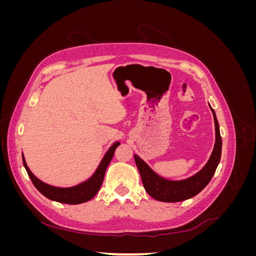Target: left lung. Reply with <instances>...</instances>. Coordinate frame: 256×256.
<instances>
[{
    "label": "left lung",
    "mask_w": 256,
    "mask_h": 256,
    "mask_svg": "<svg viewBox=\"0 0 256 256\" xmlns=\"http://www.w3.org/2000/svg\"><path fill=\"white\" fill-rule=\"evenodd\" d=\"M209 108L214 115L216 141L206 164L194 175L184 178V180H168L154 172L141 157L134 154V161L140 172L144 189L152 198L166 203L182 202V200L196 196L210 182L221 159L222 138L216 113L210 104Z\"/></svg>",
    "instance_id": "obj_1"
}]
</instances>
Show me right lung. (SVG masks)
<instances>
[{"label":"right lung","instance_id":"right-lung-1","mask_svg":"<svg viewBox=\"0 0 256 256\" xmlns=\"http://www.w3.org/2000/svg\"><path fill=\"white\" fill-rule=\"evenodd\" d=\"M120 144V141L114 142L110 146V148L108 150V152L104 154V156L102 157V161H100V164H98L97 168L95 170V172L92 173V175L90 178H88L86 180H84L76 186H72V187H65V188L56 187V186H51L44 182L42 180H40V178H37L32 172H30V170L28 168L26 162V158L23 156V152H22V161H23V166H24L26 172L30 178V180H32L35 188L40 191L42 196H44L46 198L51 200H56V202H58V203L76 205V204L88 202V200H92L97 194V192L99 191L100 187H102V184L106 170L114 156V152L116 150V147H118Z\"/></svg>","mask_w":256,"mask_h":256}]
</instances>
